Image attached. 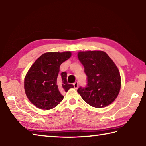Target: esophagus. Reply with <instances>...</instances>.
Listing matches in <instances>:
<instances>
[{"label": "esophagus", "instance_id": "obj_1", "mask_svg": "<svg viewBox=\"0 0 146 146\" xmlns=\"http://www.w3.org/2000/svg\"><path fill=\"white\" fill-rule=\"evenodd\" d=\"M73 85H74V87L75 89H77L78 88V85H79V83L77 81H76L75 83H73Z\"/></svg>", "mask_w": 146, "mask_h": 146}]
</instances>
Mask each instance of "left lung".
Here are the masks:
<instances>
[{"label": "left lung", "mask_w": 146, "mask_h": 146, "mask_svg": "<svg viewBox=\"0 0 146 146\" xmlns=\"http://www.w3.org/2000/svg\"><path fill=\"white\" fill-rule=\"evenodd\" d=\"M78 57L87 76L86 87L78 92L86 103L100 108L115 100L121 90V78L117 66L104 51L79 52Z\"/></svg>", "instance_id": "left-lung-1"}]
</instances>
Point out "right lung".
Listing matches in <instances>:
<instances>
[{"label": "right lung", "mask_w": 146, "mask_h": 146, "mask_svg": "<svg viewBox=\"0 0 146 146\" xmlns=\"http://www.w3.org/2000/svg\"><path fill=\"white\" fill-rule=\"evenodd\" d=\"M71 52H46L31 66L24 79V89L27 98L37 108L50 110L63 100L62 92L74 86L66 81V73L60 72V66L70 58Z\"/></svg>", "instance_id": "1"}]
</instances>
